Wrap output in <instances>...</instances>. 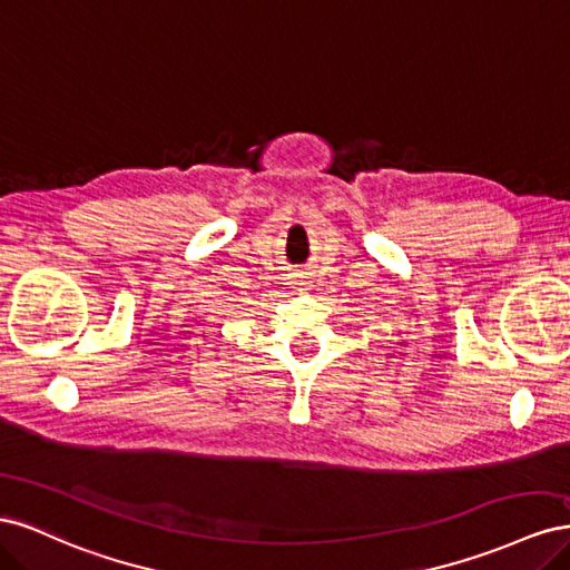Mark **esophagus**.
<instances>
[{
	"label": "esophagus",
	"instance_id": "obj_1",
	"mask_svg": "<svg viewBox=\"0 0 570 570\" xmlns=\"http://www.w3.org/2000/svg\"><path fill=\"white\" fill-rule=\"evenodd\" d=\"M292 283H295V285H306V283H304V278H299V275H297V278L292 281Z\"/></svg>",
	"mask_w": 570,
	"mask_h": 570
}]
</instances>
